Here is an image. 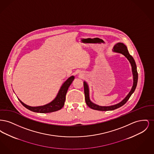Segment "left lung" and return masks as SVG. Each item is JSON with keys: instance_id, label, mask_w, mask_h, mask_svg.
Masks as SVG:
<instances>
[{"instance_id": "left-lung-1", "label": "left lung", "mask_w": 154, "mask_h": 154, "mask_svg": "<svg viewBox=\"0 0 154 154\" xmlns=\"http://www.w3.org/2000/svg\"><path fill=\"white\" fill-rule=\"evenodd\" d=\"M113 51L123 54L129 60L132 65V72L133 75V85L129 94L121 102L118 103L117 104L111 106H99L91 102L89 99V96L88 85L85 82H84V94H85V102L87 103L88 107L92 109L98 110V111H110V110L117 109L118 108L124 105L127 102V101L129 100V99L130 98V97L131 96L132 94L134 92L135 89L136 88L137 80H138V73L137 71V67H136V65L134 59L132 57V55L129 54L126 46L122 43H118L114 45Z\"/></svg>"}]
</instances>
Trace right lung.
<instances>
[{"instance_id":"add662e5","label":"right lung","mask_w":154,"mask_h":154,"mask_svg":"<svg viewBox=\"0 0 154 154\" xmlns=\"http://www.w3.org/2000/svg\"><path fill=\"white\" fill-rule=\"evenodd\" d=\"M74 79V76H71L70 77H69L63 84L55 99L53 101H52L51 102L46 105H44L43 106H38V107H30L22 103L20 99L18 100H20V102L21 103L22 105L25 107H26L27 109L36 112L48 113V112H54V111L60 110L64 106L67 89L69 87V86L70 85V84H72Z\"/></svg>"}]
</instances>
